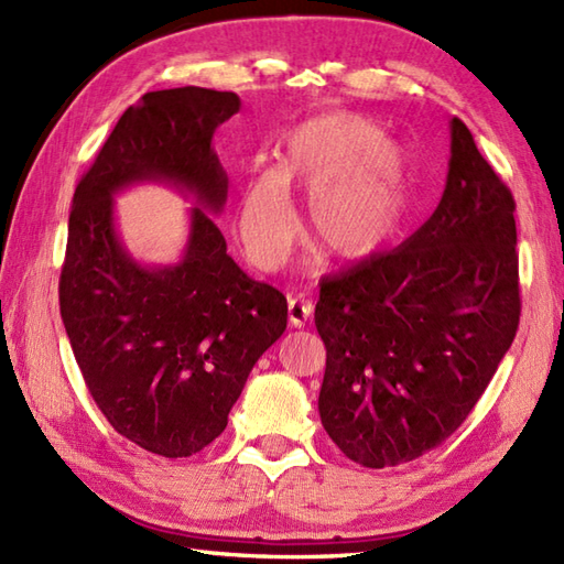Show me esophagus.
Here are the masks:
<instances>
[{
  "mask_svg": "<svg viewBox=\"0 0 564 564\" xmlns=\"http://www.w3.org/2000/svg\"><path fill=\"white\" fill-rule=\"evenodd\" d=\"M310 315H313V303L297 301V297L289 301V319H291L293 327H305V322L310 319Z\"/></svg>",
  "mask_w": 564,
  "mask_h": 564,
  "instance_id": "esophagus-1",
  "label": "esophagus"
}]
</instances>
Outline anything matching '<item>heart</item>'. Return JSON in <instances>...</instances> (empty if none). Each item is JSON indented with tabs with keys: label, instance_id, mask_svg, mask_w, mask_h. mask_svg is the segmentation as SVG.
<instances>
[{
	"label": "heart",
	"instance_id": "heart-1",
	"mask_svg": "<svg viewBox=\"0 0 564 564\" xmlns=\"http://www.w3.org/2000/svg\"><path fill=\"white\" fill-rule=\"evenodd\" d=\"M291 184L313 194V235L344 261L376 257L410 215L406 160L386 130L351 111L307 118L285 135L281 164L249 170L239 188V237L263 271L283 267L301 230Z\"/></svg>",
	"mask_w": 564,
	"mask_h": 564
}]
</instances>
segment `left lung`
<instances>
[{
	"label": "left lung",
	"instance_id": "obj_1",
	"mask_svg": "<svg viewBox=\"0 0 564 564\" xmlns=\"http://www.w3.org/2000/svg\"><path fill=\"white\" fill-rule=\"evenodd\" d=\"M511 191L451 121L446 188L390 254L322 283L327 346L319 419L366 467L414 460L458 429L517 337L519 254Z\"/></svg>",
	"mask_w": 564,
	"mask_h": 564
}]
</instances>
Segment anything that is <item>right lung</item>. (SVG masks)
Returning <instances> with one entry per match:
<instances>
[{"mask_svg": "<svg viewBox=\"0 0 564 564\" xmlns=\"http://www.w3.org/2000/svg\"><path fill=\"white\" fill-rule=\"evenodd\" d=\"M235 91H150L121 116L69 210L59 315L84 382L109 424L164 458L218 438L259 356L285 332L283 293L227 254L213 215L227 174L213 150ZM194 195L189 237L174 264H140L115 230L112 196L135 183Z\"/></svg>", "mask_w": 564, "mask_h": 564, "instance_id": "1", "label": "right lung"}]
</instances>
